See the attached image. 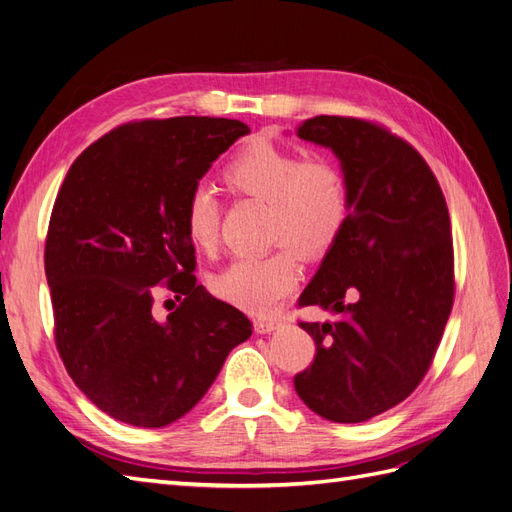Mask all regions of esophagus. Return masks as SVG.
I'll list each match as a JSON object with an SVG mask.
<instances>
[{
  "label": "esophagus",
  "instance_id": "esophagus-1",
  "mask_svg": "<svg viewBox=\"0 0 512 512\" xmlns=\"http://www.w3.org/2000/svg\"><path fill=\"white\" fill-rule=\"evenodd\" d=\"M277 327H280V320H277V318H258V320H254L256 333H271Z\"/></svg>",
  "mask_w": 512,
  "mask_h": 512
}]
</instances>
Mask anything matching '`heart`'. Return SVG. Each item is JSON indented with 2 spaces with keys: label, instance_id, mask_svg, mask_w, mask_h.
Masks as SVG:
<instances>
[{
  "label": "heart",
  "instance_id": "1",
  "mask_svg": "<svg viewBox=\"0 0 512 512\" xmlns=\"http://www.w3.org/2000/svg\"><path fill=\"white\" fill-rule=\"evenodd\" d=\"M235 196L267 200V232L273 250L237 256L215 277V292L245 312L269 314L301 277V252H327L350 215L346 170L329 156L301 158L297 149L258 138L243 145L222 170ZM222 207L207 185H194L183 207L188 239L211 252L220 239Z\"/></svg>",
  "mask_w": 512,
  "mask_h": 512
}]
</instances>
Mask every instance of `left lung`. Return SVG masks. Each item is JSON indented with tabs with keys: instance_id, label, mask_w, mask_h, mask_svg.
Returning <instances> with one entry per match:
<instances>
[{
	"instance_id": "obj_1",
	"label": "left lung",
	"mask_w": 512,
	"mask_h": 512,
	"mask_svg": "<svg viewBox=\"0 0 512 512\" xmlns=\"http://www.w3.org/2000/svg\"><path fill=\"white\" fill-rule=\"evenodd\" d=\"M297 136L342 162L350 215L297 301L337 320L299 322L316 356L294 391L322 418L363 423L401 404L433 363L455 299L451 218L429 164L382 123L318 115Z\"/></svg>"
}]
</instances>
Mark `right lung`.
Segmentation results:
<instances>
[{
    "instance_id": "obj_1",
    "label": "right lung",
    "mask_w": 512,
    "mask_h": 512,
    "mask_svg": "<svg viewBox=\"0 0 512 512\" xmlns=\"http://www.w3.org/2000/svg\"><path fill=\"white\" fill-rule=\"evenodd\" d=\"M239 119L130 121L91 143L57 192L44 245L55 346L74 384L108 416L166 427L252 335L243 312L196 284L183 226L190 190L237 138ZM182 303L166 319L152 297Z\"/></svg>"
}]
</instances>
